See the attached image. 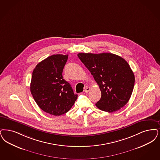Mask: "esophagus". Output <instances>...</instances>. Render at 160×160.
Wrapping results in <instances>:
<instances>
[{
    "instance_id": "obj_1",
    "label": "esophagus",
    "mask_w": 160,
    "mask_h": 160,
    "mask_svg": "<svg viewBox=\"0 0 160 160\" xmlns=\"http://www.w3.org/2000/svg\"><path fill=\"white\" fill-rule=\"evenodd\" d=\"M90 90V88H89V87H87V88L85 89V90H84V92L86 93H88L89 92Z\"/></svg>"
}]
</instances>
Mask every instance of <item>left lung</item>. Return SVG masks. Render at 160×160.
Masks as SVG:
<instances>
[{
  "mask_svg": "<svg viewBox=\"0 0 160 160\" xmlns=\"http://www.w3.org/2000/svg\"><path fill=\"white\" fill-rule=\"evenodd\" d=\"M77 56L101 91L96 107L108 112L122 108L129 101L134 85V73L128 62L111 53H79Z\"/></svg>",
  "mask_w": 160,
  "mask_h": 160,
  "instance_id": "left-lung-1",
  "label": "left lung"
}]
</instances>
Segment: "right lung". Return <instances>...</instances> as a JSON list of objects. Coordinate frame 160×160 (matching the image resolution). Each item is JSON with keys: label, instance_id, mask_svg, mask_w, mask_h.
Listing matches in <instances>:
<instances>
[{"label": "right lung", "instance_id": "add662e5", "mask_svg": "<svg viewBox=\"0 0 160 160\" xmlns=\"http://www.w3.org/2000/svg\"><path fill=\"white\" fill-rule=\"evenodd\" d=\"M68 55H53L39 62L32 71L30 91L38 107L51 115L67 112L77 100L70 84L62 77Z\"/></svg>", "mask_w": 160, "mask_h": 160}]
</instances>
